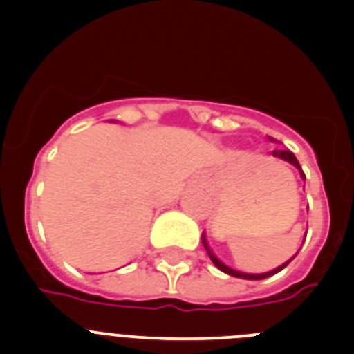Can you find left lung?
I'll list each match as a JSON object with an SVG mask.
<instances>
[{
	"label": "left lung",
	"instance_id": "obj_1",
	"mask_svg": "<svg viewBox=\"0 0 354 354\" xmlns=\"http://www.w3.org/2000/svg\"><path fill=\"white\" fill-rule=\"evenodd\" d=\"M271 142H274L273 138H270ZM271 154L274 156V158L277 159H283V161H287V162H290V165H294V167L298 168L299 170V174H301V177L303 179H305V174H303V170H301V167H299V162H298V159H296V156L292 154V152H290V150H273V152H271ZM202 243H204V246H205V250H207V253H209V257H211V261H212V264L216 266V268H218V270L220 271H223V273H227V274H230V277H237V278H245V280H264V278H268V277H271V274H274V273H278V271H282L283 268H286L287 264H289L290 261H292V259H290V261H287L286 264H282V266H278L277 270H273V271H268V273H262V274H252V273H241V271H236V270H232V268H228V266H225L223 262L220 261V259L216 257L214 253L211 252V248H209L207 246V241H205V236H202Z\"/></svg>",
	"mask_w": 354,
	"mask_h": 354
}]
</instances>
